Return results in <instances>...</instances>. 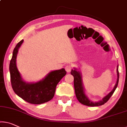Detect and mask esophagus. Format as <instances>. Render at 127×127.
Masks as SVG:
<instances>
[{
	"label": "esophagus",
	"instance_id": "1",
	"mask_svg": "<svg viewBox=\"0 0 127 127\" xmlns=\"http://www.w3.org/2000/svg\"><path fill=\"white\" fill-rule=\"evenodd\" d=\"M72 68H73V67H72L71 65H66V66H65V70H66V71H67V73H69V72H70V71H71V70Z\"/></svg>",
	"mask_w": 127,
	"mask_h": 127
}]
</instances>
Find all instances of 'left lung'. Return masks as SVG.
Masks as SVG:
<instances>
[{"label": "left lung", "instance_id": "8db88e82", "mask_svg": "<svg viewBox=\"0 0 127 127\" xmlns=\"http://www.w3.org/2000/svg\"><path fill=\"white\" fill-rule=\"evenodd\" d=\"M71 74L74 77V86L75 89V93L76 97L79 102L82 103V104L86 105L87 106L90 107H96L102 106L106 103L107 101L109 100L111 96H112L113 94L115 92V90L118 86V82H119V73L118 70V65L117 66V75H118V79H117V82L114 88L111 92L108 94V95H106V96L103 98L102 100L99 101L97 102H93L91 101L86 95L84 91V88L82 85V76L81 73L78 71H77V69L74 68V70H71Z\"/></svg>", "mask_w": 127, "mask_h": 127}]
</instances>
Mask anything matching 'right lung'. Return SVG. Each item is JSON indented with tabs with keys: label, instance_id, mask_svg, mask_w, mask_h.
<instances>
[{
	"label": "right lung",
	"instance_id": "add662e5",
	"mask_svg": "<svg viewBox=\"0 0 127 127\" xmlns=\"http://www.w3.org/2000/svg\"><path fill=\"white\" fill-rule=\"evenodd\" d=\"M18 42L13 51L9 64L12 87L16 94L26 102L34 104H40L51 100L55 94L58 82L66 74L64 69L50 72L45 78L36 83H27L23 81L16 67V57L18 50L23 42Z\"/></svg>",
	"mask_w": 127,
	"mask_h": 127
}]
</instances>
